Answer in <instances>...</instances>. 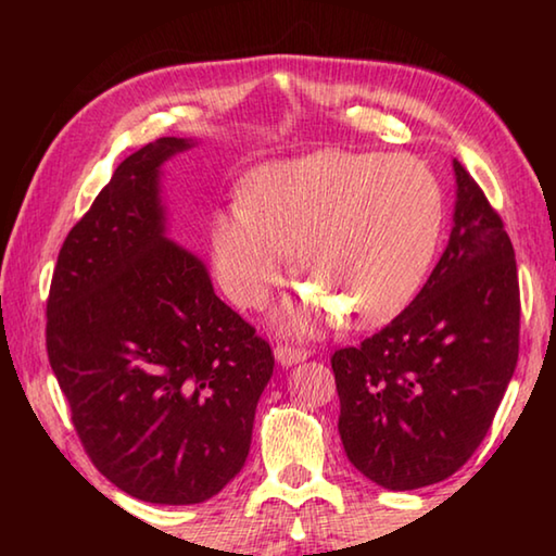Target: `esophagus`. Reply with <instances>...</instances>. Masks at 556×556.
<instances>
[{
    "mask_svg": "<svg viewBox=\"0 0 556 556\" xmlns=\"http://www.w3.org/2000/svg\"><path fill=\"white\" fill-rule=\"evenodd\" d=\"M275 357H277L279 365H285V368H289V365H294V363L306 361V357H312V351H306V348L277 345L275 348Z\"/></svg>",
    "mask_w": 556,
    "mask_h": 556,
    "instance_id": "obj_1",
    "label": "esophagus"
}]
</instances>
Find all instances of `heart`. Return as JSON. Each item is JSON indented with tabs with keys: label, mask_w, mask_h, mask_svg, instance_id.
Masks as SVG:
<instances>
[{
	"label": "heart",
	"mask_w": 556,
	"mask_h": 556,
	"mask_svg": "<svg viewBox=\"0 0 556 556\" xmlns=\"http://www.w3.org/2000/svg\"><path fill=\"white\" fill-rule=\"evenodd\" d=\"M242 195L213 215L215 269L238 304L257 308L296 250L314 287L281 314L294 331L338 312L351 326L392 318L427 277L444 218L434 172L409 154L331 149L287 159L257 168Z\"/></svg>",
	"instance_id": "1"
}]
</instances>
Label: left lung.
Returning a JSON list of instances; mask_svg holds the SVG:
<instances>
[{"label":"left lung","mask_w":556,"mask_h":556,"mask_svg":"<svg viewBox=\"0 0 556 556\" xmlns=\"http://www.w3.org/2000/svg\"><path fill=\"white\" fill-rule=\"evenodd\" d=\"M454 228L412 304L331 357L345 456L388 491L439 483L481 446L520 348L515 250L454 159Z\"/></svg>","instance_id":"obj_1"}]
</instances>
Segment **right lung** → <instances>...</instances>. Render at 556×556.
I'll return each instance as SVG.
<instances>
[{"mask_svg": "<svg viewBox=\"0 0 556 556\" xmlns=\"http://www.w3.org/2000/svg\"><path fill=\"white\" fill-rule=\"evenodd\" d=\"M193 139L122 162L73 225L46 304V351L73 427L119 491L159 505L220 493L244 466L275 355L168 240L162 166Z\"/></svg>", "mask_w": 556, "mask_h": 556, "instance_id": "obj_1", "label": "right lung"}]
</instances>
